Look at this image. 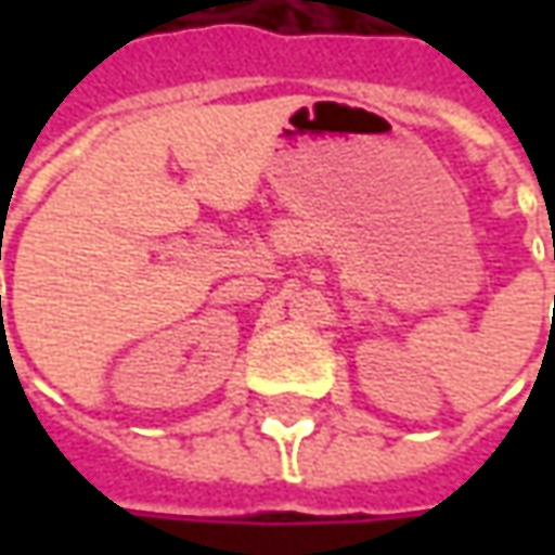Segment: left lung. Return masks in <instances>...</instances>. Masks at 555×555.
I'll list each match as a JSON object with an SVG mask.
<instances>
[{
  "label": "left lung",
  "mask_w": 555,
  "mask_h": 555,
  "mask_svg": "<svg viewBox=\"0 0 555 555\" xmlns=\"http://www.w3.org/2000/svg\"><path fill=\"white\" fill-rule=\"evenodd\" d=\"M553 259H555V246H553Z\"/></svg>",
  "instance_id": "8db88e82"
}]
</instances>
